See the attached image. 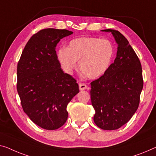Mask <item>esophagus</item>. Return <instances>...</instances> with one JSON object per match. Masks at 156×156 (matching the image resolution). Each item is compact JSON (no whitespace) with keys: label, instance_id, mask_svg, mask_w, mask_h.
Returning a JSON list of instances; mask_svg holds the SVG:
<instances>
[{"label":"esophagus","instance_id":"obj_1","mask_svg":"<svg viewBox=\"0 0 156 156\" xmlns=\"http://www.w3.org/2000/svg\"><path fill=\"white\" fill-rule=\"evenodd\" d=\"M87 86L85 83H79V89L80 90H84L85 89H87Z\"/></svg>","mask_w":156,"mask_h":156}]
</instances>
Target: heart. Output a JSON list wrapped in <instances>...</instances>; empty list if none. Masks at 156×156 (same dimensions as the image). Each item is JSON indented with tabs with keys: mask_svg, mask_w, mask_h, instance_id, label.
<instances>
[{
	"mask_svg": "<svg viewBox=\"0 0 156 156\" xmlns=\"http://www.w3.org/2000/svg\"><path fill=\"white\" fill-rule=\"evenodd\" d=\"M113 55L110 41L92 37H81L69 42L66 48L58 50L60 63L67 73H71L78 61L79 70L90 79H96L107 71Z\"/></svg>",
	"mask_w": 156,
	"mask_h": 156,
	"instance_id": "b5f03b06",
	"label": "heart"
}]
</instances>
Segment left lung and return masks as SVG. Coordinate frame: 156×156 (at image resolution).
<instances>
[{
    "label": "left lung",
    "mask_w": 156,
    "mask_h": 156,
    "mask_svg": "<svg viewBox=\"0 0 156 156\" xmlns=\"http://www.w3.org/2000/svg\"><path fill=\"white\" fill-rule=\"evenodd\" d=\"M111 32L118 47L114 62L103 76L90 83L94 122L99 128H120L131 119L139 107L144 81L139 57L127 38L118 31Z\"/></svg>",
    "instance_id": "8db88e82"
}]
</instances>
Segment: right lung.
<instances>
[{"instance_id": "obj_1", "label": "right lung", "mask_w": 156, "mask_h": 156, "mask_svg": "<svg viewBox=\"0 0 156 156\" xmlns=\"http://www.w3.org/2000/svg\"><path fill=\"white\" fill-rule=\"evenodd\" d=\"M72 34L41 30L27 42L18 62L17 89L22 108L43 129H57L66 122L67 105L79 92L76 79L61 69L55 50L60 39Z\"/></svg>"}]
</instances>
